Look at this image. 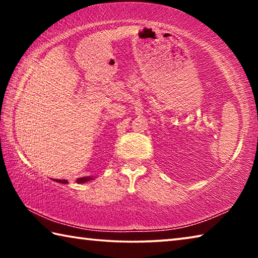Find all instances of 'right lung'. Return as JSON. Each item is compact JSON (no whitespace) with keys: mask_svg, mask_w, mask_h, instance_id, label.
I'll return each instance as SVG.
<instances>
[{"mask_svg":"<svg viewBox=\"0 0 258 258\" xmlns=\"http://www.w3.org/2000/svg\"><path fill=\"white\" fill-rule=\"evenodd\" d=\"M91 180H93V177L92 176H84V177H80V178H77V183H80V184H82V183H85V182H89V181H91ZM53 181H55V182H58V183H62V184H67L68 183V181L67 180H53Z\"/></svg>","mask_w":258,"mask_h":258,"instance_id":"right-lung-1","label":"right lung"}]
</instances>
